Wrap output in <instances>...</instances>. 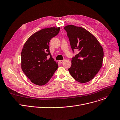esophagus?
I'll list each match as a JSON object with an SVG mask.
<instances>
[{
    "instance_id": "obj_1",
    "label": "esophagus",
    "mask_w": 120,
    "mask_h": 120,
    "mask_svg": "<svg viewBox=\"0 0 120 120\" xmlns=\"http://www.w3.org/2000/svg\"><path fill=\"white\" fill-rule=\"evenodd\" d=\"M64 61H65V60H60V61H59V62H60V63H62Z\"/></svg>"
}]
</instances>
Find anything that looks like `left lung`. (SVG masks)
Returning <instances> with one entry per match:
<instances>
[{
  "mask_svg": "<svg viewBox=\"0 0 120 120\" xmlns=\"http://www.w3.org/2000/svg\"><path fill=\"white\" fill-rule=\"evenodd\" d=\"M71 49L79 52L71 60L68 68L71 76L81 83L89 82L97 75L102 66L103 48L95 38L85 28L74 25L64 27Z\"/></svg>",
  "mask_w": 120,
  "mask_h": 120,
  "instance_id": "obj_1",
  "label": "left lung"
}]
</instances>
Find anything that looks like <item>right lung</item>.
I'll return each instance as SVG.
<instances>
[{
    "label": "right lung",
    "mask_w": 120,
    "mask_h": 120,
    "mask_svg": "<svg viewBox=\"0 0 120 120\" xmlns=\"http://www.w3.org/2000/svg\"><path fill=\"white\" fill-rule=\"evenodd\" d=\"M60 27L42 29L32 35L22 49L21 68L30 81L42 86L48 82L58 68V64L51 55V39L59 32ZM50 55V59L47 56Z\"/></svg>",
    "instance_id": "obj_1"
}]
</instances>
